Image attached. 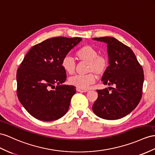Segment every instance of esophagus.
Here are the masks:
<instances>
[{
	"instance_id": "34e87169",
	"label": "esophagus",
	"mask_w": 155,
	"mask_h": 155,
	"mask_svg": "<svg viewBox=\"0 0 155 155\" xmlns=\"http://www.w3.org/2000/svg\"><path fill=\"white\" fill-rule=\"evenodd\" d=\"M77 91L79 92H88L89 90H86V89H81V88H77Z\"/></svg>"
}]
</instances>
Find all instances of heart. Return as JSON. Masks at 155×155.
<instances>
[{
    "label": "heart",
    "instance_id": "obj_1",
    "mask_svg": "<svg viewBox=\"0 0 155 155\" xmlns=\"http://www.w3.org/2000/svg\"><path fill=\"white\" fill-rule=\"evenodd\" d=\"M75 55L78 60L88 63L87 72L89 73L84 75H74L69 78V82L77 88L87 89L96 82L97 77L95 73L101 75L105 73L108 65L107 59L104 55H98L97 50L90 45L82 46L76 51ZM75 66L76 65L72 58L65 56L62 59L61 67L67 74H73Z\"/></svg>",
    "mask_w": 155,
    "mask_h": 155
}]
</instances>
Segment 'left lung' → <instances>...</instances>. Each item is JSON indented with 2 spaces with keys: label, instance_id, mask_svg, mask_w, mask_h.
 I'll list each match as a JSON object with an SVG mask.
<instances>
[{
  "label": "left lung",
  "instance_id": "left-lung-1",
  "mask_svg": "<svg viewBox=\"0 0 155 155\" xmlns=\"http://www.w3.org/2000/svg\"><path fill=\"white\" fill-rule=\"evenodd\" d=\"M107 44L109 65L103 74L104 84L114 85L97 90L98 97L93 112L106 120H117L126 116L140 103L144 81L143 70L130 48L114 37L94 38Z\"/></svg>",
  "mask_w": 155,
  "mask_h": 155
}]
</instances>
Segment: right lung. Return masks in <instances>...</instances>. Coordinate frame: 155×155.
I'll return each mask as SVG.
<instances>
[{
    "label": "right lung",
    "instance_id": "1",
    "mask_svg": "<svg viewBox=\"0 0 155 155\" xmlns=\"http://www.w3.org/2000/svg\"><path fill=\"white\" fill-rule=\"evenodd\" d=\"M81 38L58 37L33 46L17 71V95L31 116L42 121L62 117L69 109L74 86L62 84L67 78L61 61Z\"/></svg>",
    "mask_w": 155,
    "mask_h": 155
}]
</instances>
